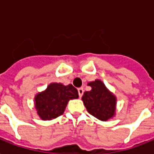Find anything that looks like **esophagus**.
Returning a JSON list of instances; mask_svg holds the SVG:
<instances>
[{"mask_svg": "<svg viewBox=\"0 0 154 154\" xmlns=\"http://www.w3.org/2000/svg\"><path fill=\"white\" fill-rule=\"evenodd\" d=\"M78 94H79V97H82V96L83 93H84V90H83V88H78Z\"/></svg>", "mask_w": 154, "mask_h": 154, "instance_id": "obj_1", "label": "esophagus"}]
</instances>
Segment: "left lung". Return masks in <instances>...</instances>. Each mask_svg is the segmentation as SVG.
Segmentation results:
<instances>
[{"label": "left lung", "mask_w": 154, "mask_h": 154, "mask_svg": "<svg viewBox=\"0 0 154 154\" xmlns=\"http://www.w3.org/2000/svg\"><path fill=\"white\" fill-rule=\"evenodd\" d=\"M91 91L84 92L82 100L90 114L101 121H108L114 117L117 98L107 89L102 81L88 83Z\"/></svg>", "instance_id": "obj_1"}]
</instances>
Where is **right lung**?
<instances>
[{
	"label": "right lung",
	"mask_w": 154,
	"mask_h": 154,
	"mask_svg": "<svg viewBox=\"0 0 154 154\" xmlns=\"http://www.w3.org/2000/svg\"><path fill=\"white\" fill-rule=\"evenodd\" d=\"M78 97L77 90L71 84L51 83L35 96V109L42 120H52L63 113L69 100Z\"/></svg>",
	"instance_id": "right-lung-1"
}]
</instances>
